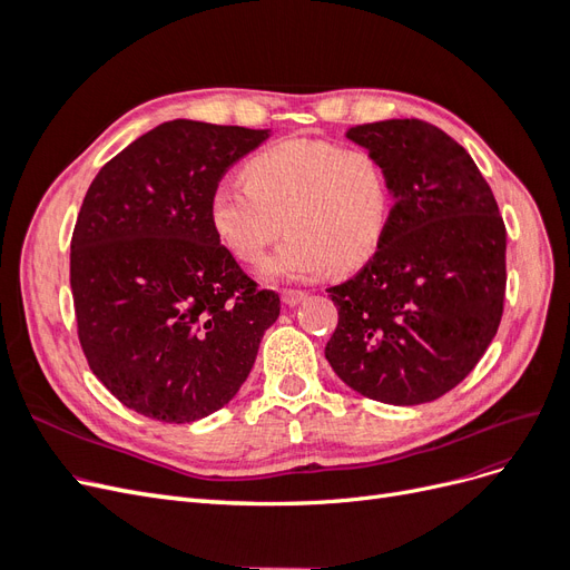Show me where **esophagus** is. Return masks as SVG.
<instances>
[{"mask_svg":"<svg viewBox=\"0 0 570 570\" xmlns=\"http://www.w3.org/2000/svg\"><path fill=\"white\" fill-rule=\"evenodd\" d=\"M304 299H306L304 289H283V304L285 306H297Z\"/></svg>","mask_w":570,"mask_h":570,"instance_id":"34e87169","label":"esophagus"}]
</instances>
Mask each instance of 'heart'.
<instances>
[{
    "instance_id": "b5f03b06",
    "label": "heart",
    "mask_w": 570,
    "mask_h": 570,
    "mask_svg": "<svg viewBox=\"0 0 570 570\" xmlns=\"http://www.w3.org/2000/svg\"><path fill=\"white\" fill-rule=\"evenodd\" d=\"M245 180L220 183L209 199L216 237L237 262L264 264L273 281H306L325 268L352 271L381 247L394 193L387 166L364 147L289 137L245 164Z\"/></svg>"
}]
</instances>
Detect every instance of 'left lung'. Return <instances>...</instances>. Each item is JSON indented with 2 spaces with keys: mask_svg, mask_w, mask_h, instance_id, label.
Here are the masks:
<instances>
[{
  "mask_svg": "<svg viewBox=\"0 0 570 570\" xmlns=\"http://www.w3.org/2000/svg\"><path fill=\"white\" fill-rule=\"evenodd\" d=\"M383 159L394 209L381 247L327 287L337 327L325 358L375 402L413 406L456 387L504 312L507 228L471 154L419 118L347 130Z\"/></svg>",
  "mask_w": 570,
  "mask_h": 570,
  "instance_id": "1",
  "label": "left lung"
}]
</instances>
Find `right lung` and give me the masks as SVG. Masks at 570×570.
<instances>
[{
	"label": "right lung",
	"mask_w": 570,
	"mask_h": 570,
	"mask_svg": "<svg viewBox=\"0 0 570 570\" xmlns=\"http://www.w3.org/2000/svg\"><path fill=\"white\" fill-rule=\"evenodd\" d=\"M271 130L168 120L99 170L71 239L80 347L120 404L164 423L226 406L281 297L220 245L209 199Z\"/></svg>",
	"instance_id": "obj_1"
}]
</instances>
